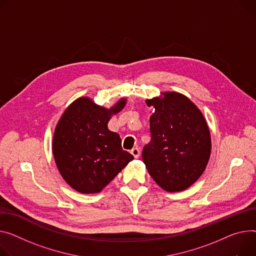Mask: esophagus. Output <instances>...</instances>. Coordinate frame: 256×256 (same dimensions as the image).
Segmentation results:
<instances>
[{"label": "esophagus", "instance_id": "obj_1", "mask_svg": "<svg viewBox=\"0 0 256 256\" xmlns=\"http://www.w3.org/2000/svg\"><path fill=\"white\" fill-rule=\"evenodd\" d=\"M130 153H132V154L134 156V158H138L139 156H140V149L138 148V147H134V148H132V150H130Z\"/></svg>", "mask_w": 256, "mask_h": 256}]
</instances>
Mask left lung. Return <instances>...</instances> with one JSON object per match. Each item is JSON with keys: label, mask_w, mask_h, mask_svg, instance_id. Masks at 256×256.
Segmentation results:
<instances>
[{"label": "left lung", "mask_w": 256, "mask_h": 256, "mask_svg": "<svg viewBox=\"0 0 256 256\" xmlns=\"http://www.w3.org/2000/svg\"><path fill=\"white\" fill-rule=\"evenodd\" d=\"M154 107L150 116V142L142 158L162 190L181 192L194 184L205 171L211 152L208 126L190 100L177 92L146 100Z\"/></svg>", "instance_id": "8db88e82"}]
</instances>
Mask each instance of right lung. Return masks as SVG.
<instances>
[{"instance_id": "right-lung-1", "label": "right lung", "mask_w": 256, "mask_h": 256, "mask_svg": "<svg viewBox=\"0 0 256 256\" xmlns=\"http://www.w3.org/2000/svg\"><path fill=\"white\" fill-rule=\"evenodd\" d=\"M124 105L122 98L108 110L88 98H80L62 116L52 151L60 173L75 190L100 192L134 160L122 149L119 134L108 128L112 114Z\"/></svg>"}]
</instances>
